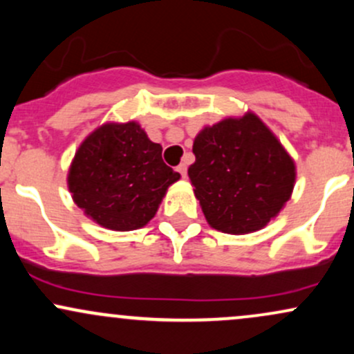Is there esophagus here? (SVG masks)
Wrapping results in <instances>:
<instances>
[{
  "instance_id": "esophagus-1",
  "label": "esophagus",
  "mask_w": 354,
  "mask_h": 354,
  "mask_svg": "<svg viewBox=\"0 0 354 354\" xmlns=\"http://www.w3.org/2000/svg\"><path fill=\"white\" fill-rule=\"evenodd\" d=\"M178 171H180L183 178H186V173H188V166H186V163H181L180 166H178Z\"/></svg>"
}]
</instances>
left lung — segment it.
Instances as JSON below:
<instances>
[{"mask_svg":"<svg viewBox=\"0 0 354 354\" xmlns=\"http://www.w3.org/2000/svg\"><path fill=\"white\" fill-rule=\"evenodd\" d=\"M188 168L194 194L214 230L245 234L261 230L290 200L295 163L253 113L205 128Z\"/></svg>","mask_w":354,"mask_h":354,"instance_id":"1","label":"left lung"}]
</instances>
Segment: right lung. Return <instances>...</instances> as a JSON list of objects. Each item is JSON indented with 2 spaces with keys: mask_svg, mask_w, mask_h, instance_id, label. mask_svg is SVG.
Wrapping results in <instances>:
<instances>
[{
  "mask_svg": "<svg viewBox=\"0 0 354 354\" xmlns=\"http://www.w3.org/2000/svg\"><path fill=\"white\" fill-rule=\"evenodd\" d=\"M161 151L135 121L101 126L75 154L68 174L73 200L104 228H141L154 216L168 186L180 180Z\"/></svg>",
  "mask_w": 354,
  "mask_h": 354,
  "instance_id": "add662e5",
  "label": "right lung"
}]
</instances>
